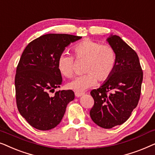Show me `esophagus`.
<instances>
[{"label":"esophagus","instance_id":"obj_1","mask_svg":"<svg viewBox=\"0 0 155 155\" xmlns=\"http://www.w3.org/2000/svg\"><path fill=\"white\" fill-rule=\"evenodd\" d=\"M75 97H80L81 96H82V95H83V93H82V92H75Z\"/></svg>","mask_w":155,"mask_h":155}]
</instances>
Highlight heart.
I'll return each instance as SVG.
<instances>
[{
    "mask_svg": "<svg viewBox=\"0 0 155 155\" xmlns=\"http://www.w3.org/2000/svg\"><path fill=\"white\" fill-rule=\"evenodd\" d=\"M76 58L86 60L84 75L78 76L68 84L71 90L83 92L92 87L99 81L107 80L116 65V53L111 46L87 39L76 44L73 48ZM74 58L66 54L60 55L58 68L63 75L71 78L74 74Z\"/></svg>",
    "mask_w": 155,
    "mask_h": 155,
    "instance_id": "1",
    "label": "heart"
}]
</instances>
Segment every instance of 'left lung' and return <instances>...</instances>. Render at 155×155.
<instances>
[{
	"instance_id": "8db88e82",
	"label": "left lung",
	"mask_w": 155,
	"mask_h": 155,
	"mask_svg": "<svg viewBox=\"0 0 155 155\" xmlns=\"http://www.w3.org/2000/svg\"><path fill=\"white\" fill-rule=\"evenodd\" d=\"M107 41L115 51V68L98 89L91 91L94 104L90 114L97 125L109 129L126 122L137 107L143 73L136 52L121 38L111 35Z\"/></svg>"
}]
</instances>
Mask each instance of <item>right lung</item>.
<instances>
[{"mask_svg": "<svg viewBox=\"0 0 155 155\" xmlns=\"http://www.w3.org/2000/svg\"><path fill=\"white\" fill-rule=\"evenodd\" d=\"M82 37L66 34H48L26 46L17 67L15 78L18 111L28 124L48 130L60 124L67 105L75 99L73 91H54L62 84L58 59L65 47Z\"/></svg>", "mask_w": 155, "mask_h": 155, "instance_id": "obj_1", "label": "right lung"}]
</instances>
